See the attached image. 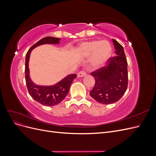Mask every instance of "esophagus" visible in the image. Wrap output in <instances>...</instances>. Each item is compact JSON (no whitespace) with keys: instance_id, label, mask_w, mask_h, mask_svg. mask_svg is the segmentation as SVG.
Returning <instances> with one entry per match:
<instances>
[{"instance_id":"obj_1","label":"esophagus","mask_w":156,"mask_h":156,"mask_svg":"<svg viewBox=\"0 0 156 156\" xmlns=\"http://www.w3.org/2000/svg\"><path fill=\"white\" fill-rule=\"evenodd\" d=\"M86 75H87V72H85V71L81 70V71H80L79 72H78V73H77V77H83L85 76Z\"/></svg>"}]
</instances>
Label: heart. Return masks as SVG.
Segmentation results:
<instances>
[{"label": "heart", "instance_id": "obj_1", "mask_svg": "<svg viewBox=\"0 0 156 156\" xmlns=\"http://www.w3.org/2000/svg\"><path fill=\"white\" fill-rule=\"evenodd\" d=\"M79 51L83 55L88 56L93 53L92 62L95 66L104 64L110 57L112 53L111 46L107 41H96L84 42L79 48Z\"/></svg>", "mask_w": 156, "mask_h": 156}]
</instances>
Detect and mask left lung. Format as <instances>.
Instances as JSON below:
<instances>
[{
    "label": "left lung",
    "mask_w": 156,
    "mask_h": 156,
    "mask_svg": "<svg viewBox=\"0 0 156 156\" xmlns=\"http://www.w3.org/2000/svg\"><path fill=\"white\" fill-rule=\"evenodd\" d=\"M116 56L110 57L106 66L92 72L95 85L90 95L98 103L111 104L123 96L128 84L127 62L124 48L112 39Z\"/></svg>",
    "instance_id": "obj_1"
}]
</instances>
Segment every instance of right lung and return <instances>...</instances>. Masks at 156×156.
Masks as SVG:
<instances>
[{
	"label": "right lung",
	"instance_id": "add662e5",
	"mask_svg": "<svg viewBox=\"0 0 156 156\" xmlns=\"http://www.w3.org/2000/svg\"><path fill=\"white\" fill-rule=\"evenodd\" d=\"M60 38L55 37H45L33 45L28 51L25 58V81L28 91L31 97L36 101L45 106H54L62 101L68 94L71 84L76 78V74L68 75L53 86H39L33 83L29 76V61L31 51L36 47L46 44H59Z\"/></svg>",
	"mask_w": 156,
	"mask_h": 156
}]
</instances>
